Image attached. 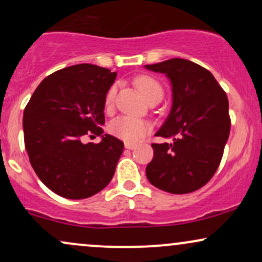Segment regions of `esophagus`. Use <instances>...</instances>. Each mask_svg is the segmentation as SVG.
<instances>
[{
    "mask_svg": "<svg viewBox=\"0 0 262 262\" xmlns=\"http://www.w3.org/2000/svg\"><path fill=\"white\" fill-rule=\"evenodd\" d=\"M124 148L129 149V150H133L135 148V144L133 143H124Z\"/></svg>",
    "mask_w": 262,
    "mask_h": 262,
    "instance_id": "esophagus-1",
    "label": "esophagus"
}]
</instances>
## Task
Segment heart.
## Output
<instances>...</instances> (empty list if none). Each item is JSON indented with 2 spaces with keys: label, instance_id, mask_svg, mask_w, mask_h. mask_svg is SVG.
<instances>
[{
  "label": "heart",
  "instance_id": "1",
  "mask_svg": "<svg viewBox=\"0 0 262 262\" xmlns=\"http://www.w3.org/2000/svg\"><path fill=\"white\" fill-rule=\"evenodd\" d=\"M135 83H137V87L140 90V92L145 96L146 100H149L150 97H152L156 93H162L161 85L151 76L143 75V76L137 77ZM116 92V85L111 86L108 89L106 97H104V106H106L107 110L112 108ZM150 128L151 127H150V123L148 121L130 116L117 117L108 125L110 133L122 139L123 141H125V143H137L144 135L149 133Z\"/></svg>",
  "mask_w": 262,
  "mask_h": 262
}]
</instances>
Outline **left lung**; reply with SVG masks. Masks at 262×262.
I'll use <instances>...</instances> for the list:
<instances>
[{"mask_svg": "<svg viewBox=\"0 0 262 262\" xmlns=\"http://www.w3.org/2000/svg\"><path fill=\"white\" fill-rule=\"evenodd\" d=\"M165 74L172 86V106L156 137L172 143L151 144L154 158L146 166L149 182L175 194L193 192L212 179L229 138V102L207 69L173 58L145 65Z\"/></svg>", "mask_w": 262, "mask_h": 262, "instance_id": "left-lung-1", "label": "left lung"}]
</instances>
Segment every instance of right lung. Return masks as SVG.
Listing matches in <instances>:
<instances>
[{
    "instance_id": "add662e5",
    "label": "right lung",
    "mask_w": 262,
    "mask_h": 262,
    "mask_svg": "<svg viewBox=\"0 0 262 262\" xmlns=\"http://www.w3.org/2000/svg\"><path fill=\"white\" fill-rule=\"evenodd\" d=\"M117 73L92 64L55 71L41 81L23 114L25 145L40 181L69 200L89 198L111 182L124 144L103 133L104 97Z\"/></svg>"
}]
</instances>
